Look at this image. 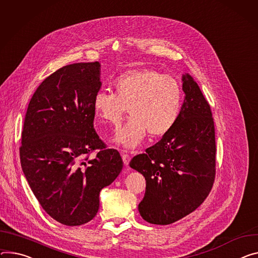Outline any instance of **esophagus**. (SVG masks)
Here are the masks:
<instances>
[{"label":"esophagus","mask_w":258,"mask_h":258,"mask_svg":"<svg viewBox=\"0 0 258 258\" xmlns=\"http://www.w3.org/2000/svg\"><path fill=\"white\" fill-rule=\"evenodd\" d=\"M121 156H122V160H123L124 166H125V167H127V166H128V163H130V161H131V157H130V155H127V154H125V153H122V154H121Z\"/></svg>","instance_id":"34e87169"}]
</instances>
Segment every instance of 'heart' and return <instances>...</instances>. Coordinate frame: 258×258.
Segmentation results:
<instances>
[{"label":"heart","instance_id":"obj_1","mask_svg":"<svg viewBox=\"0 0 258 258\" xmlns=\"http://www.w3.org/2000/svg\"><path fill=\"white\" fill-rule=\"evenodd\" d=\"M113 88L114 95L98 92L92 107L103 122L112 125L120 122L127 108L131 117L113 138L123 148L138 147L147 133L163 136L177 121L182 90L175 78L152 69H135L117 78Z\"/></svg>","mask_w":258,"mask_h":258}]
</instances>
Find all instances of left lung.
Here are the masks:
<instances>
[{
    "instance_id": "obj_1",
    "label": "left lung",
    "mask_w": 258,
    "mask_h": 258,
    "mask_svg": "<svg viewBox=\"0 0 258 258\" xmlns=\"http://www.w3.org/2000/svg\"><path fill=\"white\" fill-rule=\"evenodd\" d=\"M184 101L174 126L135 156L130 167L146 180L138 209L144 220L167 225L190 214L208 197L215 178V128L200 86L182 75Z\"/></svg>"
}]
</instances>
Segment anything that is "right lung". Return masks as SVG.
I'll return each mask as SVG.
<instances>
[{
  "label": "right lung",
  "mask_w": 258,
  "mask_h": 258,
  "mask_svg": "<svg viewBox=\"0 0 258 258\" xmlns=\"http://www.w3.org/2000/svg\"><path fill=\"white\" fill-rule=\"evenodd\" d=\"M101 86L99 61L64 66L39 85L23 123V174L46 213L68 226L97 215L101 190L123 167L119 152L107 149L93 128L92 103Z\"/></svg>",
  "instance_id": "add662e5"
}]
</instances>
